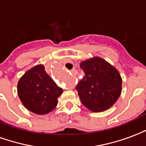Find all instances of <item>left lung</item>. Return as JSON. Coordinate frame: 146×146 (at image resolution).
I'll return each mask as SVG.
<instances>
[{"label":"left lung","instance_id":"1","mask_svg":"<svg viewBox=\"0 0 146 146\" xmlns=\"http://www.w3.org/2000/svg\"><path fill=\"white\" fill-rule=\"evenodd\" d=\"M80 66L85 75L76 89L82 104L92 112L108 110L121 94L122 79L119 72L99 57L84 61Z\"/></svg>","mask_w":146,"mask_h":146}]
</instances>
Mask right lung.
Returning <instances> with one entry per match:
<instances>
[{"instance_id": "obj_1", "label": "right lung", "mask_w": 146, "mask_h": 146, "mask_svg": "<svg viewBox=\"0 0 146 146\" xmlns=\"http://www.w3.org/2000/svg\"><path fill=\"white\" fill-rule=\"evenodd\" d=\"M18 95L27 110L38 115L50 113L56 107L62 89L46 73L43 65L28 70L18 83Z\"/></svg>"}]
</instances>
